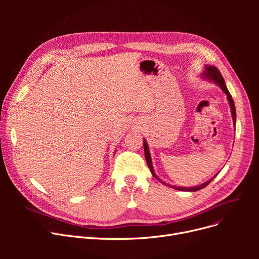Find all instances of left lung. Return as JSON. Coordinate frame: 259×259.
I'll use <instances>...</instances> for the list:
<instances>
[{"instance_id":"1","label":"left lung","mask_w":259,"mask_h":259,"mask_svg":"<svg viewBox=\"0 0 259 259\" xmlns=\"http://www.w3.org/2000/svg\"><path fill=\"white\" fill-rule=\"evenodd\" d=\"M200 77L202 79H206L208 81H210V83H213L215 84L216 86H219L227 95V100H228V103H229V106H230V109H231V114H232V119H233V125H234V128H235V124H236V110H235V104L233 102V99L232 97H231V94L226 86V83H225V79L223 77V75L221 74L220 70L217 69V68L213 65H205V68H203V71L201 72L200 74ZM144 151H145V158H146V161H147V165L149 167V169H150L152 175L154 176V178L160 182L161 184H164L165 186H168L170 188H173L175 190H179V191H186V192H195V191H198V190H201L202 188H205L206 186H208L213 180L214 178H216L217 174H215L212 179H210L209 181L205 182L201 185H198V186H193V187H179V186H175V185H171V184H167L166 182L161 181L158 176L156 175L155 171H154V168H153V164H152V158H151V154H150V150H149V146H148V143L147 141L144 139Z\"/></svg>"}]
</instances>
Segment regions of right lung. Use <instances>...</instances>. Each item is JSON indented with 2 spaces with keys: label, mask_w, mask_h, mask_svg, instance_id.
I'll return each mask as SVG.
<instances>
[{
  "label": "right lung",
  "mask_w": 259,
  "mask_h": 259,
  "mask_svg": "<svg viewBox=\"0 0 259 259\" xmlns=\"http://www.w3.org/2000/svg\"><path fill=\"white\" fill-rule=\"evenodd\" d=\"M114 152H115V151H114Z\"/></svg>",
  "instance_id": "right-lung-1"
}]
</instances>
